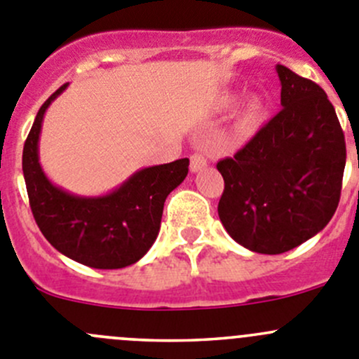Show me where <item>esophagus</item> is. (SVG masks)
Returning <instances> with one entry per match:
<instances>
[{"instance_id": "1", "label": "esophagus", "mask_w": 359, "mask_h": 359, "mask_svg": "<svg viewBox=\"0 0 359 359\" xmlns=\"http://www.w3.org/2000/svg\"><path fill=\"white\" fill-rule=\"evenodd\" d=\"M205 166H207V157L203 156L202 152H195L193 156H191V164H189L191 172H193V173L202 172Z\"/></svg>"}]
</instances>
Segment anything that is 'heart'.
<instances>
[{"instance_id": "b5f03b06", "label": "heart", "mask_w": 359, "mask_h": 359, "mask_svg": "<svg viewBox=\"0 0 359 359\" xmlns=\"http://www.w3.org/2000/svg\"><path fill=\"white\" fill-rule=\"evenodd\" d=\"M233 102H236V97L226 95L221 100V106H223V108H230ZM262 113L264 106L260 99H250L244 104L243 108H241L236 123V138L239 140V142H244V140L251 138V136L255 134L257 127H259L260 120H262Z\"/></svg>"}]
</instances>
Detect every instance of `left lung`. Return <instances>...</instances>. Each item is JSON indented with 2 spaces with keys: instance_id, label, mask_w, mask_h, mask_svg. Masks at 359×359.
Returning <instances> with one entry per match:
<instances>
[{
  "instance_id": "obj_1",
  "label": "left lung",
  "mask_w": 359,
  "mask_h": 359,
  "mask_svg": "<svg viewBox=\"0 0 359 359\" xmlns=\"http://www.w3.org/2000/svg\"><path fill=\"white\" fill-rule=\"evenodd\" d=\"M276 72L281 111L217 163L221 223L236 243L264 255L285 253L330 223L346 168V138L326 92L283 65Z\"/></svg>"
}]
</instances>
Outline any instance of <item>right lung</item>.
Listing matches in <instances>:
<instances>
[{
	"label": "right lung",
	"mask_w": 359,
	"mask_h": 359,
	"mask_svg": "<svg viewBox=\"0 0 359 359\" xmlns=\"http://www.w3.org/2000/svg\"><path fill=\"white\" fill-rule=\"evenodd\" d=\"M56 90L39 109L22 150L29 207L43 237L69 259L93 269L136 264L156 241L166 196L182 184L189 159L142 168L102 196H79L55 186L39 163V138Z\"/></svg>",
	"instance_id": "obj_1"
}]
</instances>
